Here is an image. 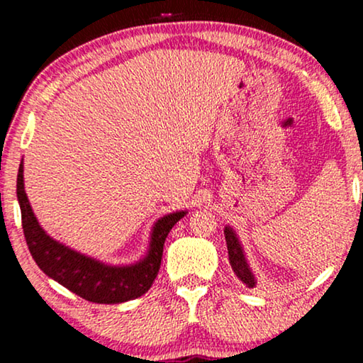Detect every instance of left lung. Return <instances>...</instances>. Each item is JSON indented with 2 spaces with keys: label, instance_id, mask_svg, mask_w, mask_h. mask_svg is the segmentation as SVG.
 <instances>
[{
  "label": "left lung",
  "instance_id": "obj_1",
  "mask_svg": "<svg viewBox=\"0 0 363 363\" xmlns=\"http://www.w3.org/2000/svg\"><path fill=\"white\" fill-rule=\"evenodd\" d=\"M225 238H226V246H228V256H230V264L233 267V271H235V274L242 281V284H246L247 287H255L256 279L255 276H252L250 266H247L241 242L238 240L236 233L233 231V228L230 226L225 228Z\"/></svg>",
  "mask_w": 363,
  "mask_h": 363
}]
</instances>
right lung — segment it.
<instances>
[{
    "mask_svg": "<svg viewBox=\"0 0 363 363\" xmlns=\"http://www.w3.org/2000/svg\"><path fill=\"white\" fill-rule=\"evenodd\" d=\"M16 195L26 245L39 269L74 294L97 304H121L145 294L160 269L168 233L186 215V211L170 213L153 225L150 246L143 259L130 266H108L61 245L39 226L24 191L23 160L18 170Z\"/></svg>",
    "mask_w": 363,
    "mask_h": 363,
    "instance_id": "1",
    "label": "right lung"
}]
</instances>
